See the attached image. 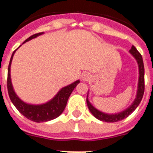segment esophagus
<instances>
[{
    "mask_svg": "<svg viewBox=\"0 0 153 153\" xmlns=\"http://www.w3.org/2000/svg\"><path fill=\"white\" fill-rule=\"evenodd\" d=\"M89 78H90V76H89L88 74H83L82 76V81H87V80L89 79Z\"/></svg>",
    "mask_w": 153,
    "mask_h": 153,
    "instance_id": "34e87169",
    "label": "esophagus"
}]
</instances>
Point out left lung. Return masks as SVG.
Masks as SVG:
<instances>
[{
  "label": "left lung",
  "mask_w": 153,
  "mask_h": 153,
  "mask_svg": "<svg viewBox=\"0 0 153 153\" xmlns=\"http://www.w3.org/2000/svg\"><path fill=\"white\" fill-rule=\"evenodd\" d=\"M129 53L134 56V59L136 60L139 66V81H138V88H137V93L136 97L134 100V101L132 102L128 108H126L125 110L122 112H119L117 114H105L103 112L100 111L97 108L94 107L91 105V102L88 100V96L87 97V105L89 108V110L91 112L94 117H97V119L100 120L102 122L105 123H116L118 121L124 119L126 117H127L134 111V109L138 107V105H140L141 100L143 98V93H144V66H143V58L141 54L138 52L136 48L132 45V47L129 51Z\"/></svg>",
  "instance_id": "left-lung-1"
}]
</instances>
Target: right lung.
Listing matches in <instances>:
<instances>
[{
  "instance_id": "add662e5",
  "label": "right lung",
  "mask_w": 153,
  "mask_h": 153,
  "mask_svg": "<svg viewBox=\"0 0 153 153\" xmlns=\"http://www.w3.org/2000/svg\"><path fill=\"white\" fill-rule=\"evenodd\" d=\"M42 34H44V32L35 34L33 36H30L28 39H27L23 42V44L26 43V42L29 41L30 39H34V38H36L37 36H40ZM16 50L13 51L12 56L10 58V64H9V67H8L7 79L8 92H9V96H10V100H11L13 105L16 107L17 109L24 117H26L29 120L33 121V122H36V123L48 122V121H50V120H53L54 118L59 117L60 115L62 114V112L64 111V109H65L66 104H67L68 99L71 96V94L72 93L74 88L79 83L80 81L79 80H76L75 82H72L70 85H67L64 87V88H62L56 94V96L53 99H51L49 101L45 103V104L31 105V104H27V103L24 102L17 96V94L15 93V91L13 90L12 82H11V76H10L11 62H12L13 56L15 53Z\"/></svg>"
}]
</instances>
